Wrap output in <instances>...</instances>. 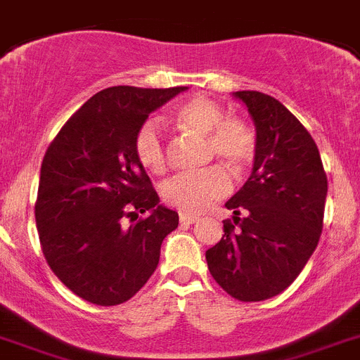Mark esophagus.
Segmentation results:
<instances>
[{
	"mask_svg": "<svg viewBox=\"0 0 360 360\" xmlns=\"http://www.w3.org/2000/svg\"><path fill=\"white\" fill-rule=\"evenodd\" d=\"M197 221H198V217L180 213V222H182V224H193V222H197Z\"/></svg>",
	"mask_w": 360,
	"mask_h": 360,
	"instance_id": "1",
	"label": "esophagus"
}]
</instances>
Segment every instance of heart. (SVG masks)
<instances>
[{
    "label": "heart",
    "mask_w": 360,
    "mask_h": 360,
    "mask_svg": "<svg viewBox=\"0 0 360 360\" xmlns=\"http://www.w3.org/2000/svg\"><path fill=\"white\" fill-rule=\"evenodd\" d=\"M174 121L182 130L206 136L207 158H221L233 171H243L254 160V130L240 120L224 117L215 101L195 95L174 110ZM136 156L154 174L167 169V148L156 121H147L136 134ZM231 182L222 167H207L191 174H178L165 182L162 197L165 204L186 215L206 212L213 202L230 191Z\"/></svg>",
    "instance_id": "heart-1"
}]
</instances>
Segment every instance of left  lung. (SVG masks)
I'll return each mask as SVG.
<instances>
[{"label": "left lung", "mask_w": 360, "mask_h": 360, "mask_svg": "<svg viewBox=\"0 0 360 360\" xmlns=\"http://www.w3.org/2000/svg\"><path fill=\"white\" fill-rule=\"evenodd\" d=\"M255 127L245 186L226 202L224 236L206 252L213 280L240 302L283 292L307 265L322 233L328 178L311 134L280 101L233 91Z\"/></svg>", "instance_id": "1"}]
</instances>
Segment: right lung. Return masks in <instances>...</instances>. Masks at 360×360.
<instances>
[{"instance_id": "1", "label": "right lung", "mask_w": 360, "mask_h": 360, "mask_svg": "<svg viewBox=\"0 0 360 360\" xmlns=\"http://www.w3.org/2000/svg\"><path fill=\"white\" fill-rule=\"evenodd\" d=\"M187 90L112 86L71 115L40 169L37 217L41 252L55 276L86 302L117 305L158 266L178 213L160 204L136 156L148 114ZM147 212L130 227L123 216Z\"/></svg>"}]
</instances>
